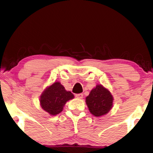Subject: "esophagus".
<instances>
[{
  "label": "esophagus",
  "instance_id": "34e87169",
  "mask_svg": "<svg viewBox=\"0 0 153 153\" xmlns=\"http://www.w3.org/2000/svg\"><path fill=\"white\" fill-rule=\"evenodd\" d=\"M83 94H76V97L78 98H83Z\"/></svg>",
  "mask_w": 153,
  "mask_h": 153
}]
</instances>
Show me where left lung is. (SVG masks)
<instances>
[{
    "mask_svg": "<svg viewBox=\"0 0 153 153\" xmlns=\"http://www.w3.org/2000/svg\"><path fill=\"white\" fill-rule=\"evenodd\" d=\"M86 104L90 113L96 117L107 114L113 107L114 98L102 85H97L86 97Z\"/></svg>",
    "mask_w": 153,
    "mask_h": 153,
    "instance_id": "left-lung-1",
    "label": "left lung"
}]
</instances>
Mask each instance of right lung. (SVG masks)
Returning <instances> with one entry per match:
<instances>
[{
    "instance_id": "1",
    "label": "right lung",
    "mask_w": 153,
    "mask_h": 153,
    "mask_svg": "<svg viewBox=\"0 0 153 153\" xmlns=\"http://www.w3.org/2000/svg\"><path fill=\"white\" fill-rule=\"evenodd\" d=\"M74 97L73 94L65 90L59 82H55L42 92L39 102L44 111L51 116H55L62 111L67 101Z\"/></svg>"
}]
</instances>
